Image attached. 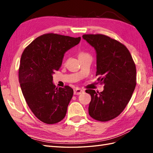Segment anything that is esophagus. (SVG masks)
<instances>
[{"label": "esophagus", "instance_id": "1", "mask_svg": "<svg viewBox=\"0 0 153 153\" xmlns=\"http://www.w3.org/2000/svg\"><path fill=\"white\" fill-rule=\"evenodd\" d=\"M82 93H83V91L82 89H76L74 90V95H80V94H82Z\"/></svg>", "mask_w": 153, "mask_h": 153}]
</instances>
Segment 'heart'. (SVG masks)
I'll use <instances>...</instances> for the list:
<instances>
[{"mask_svg":"<svg viewBox=\"0 0 153 153\" xmlns=\"http://www.w3.org/2000/svg\"><path fill=\"white\" fill-rule=\"evenodd\" d=\"M89 56V54L85 53H83V52H82V53H80L79 54V57H81V56Z\"/></svg>","mask_w":153,"mask_h":153,"instance_id":"heart-1","label":"heart"}]
</instances>
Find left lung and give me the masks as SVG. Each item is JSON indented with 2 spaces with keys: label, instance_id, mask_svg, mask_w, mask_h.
<instances>
[{
  "label": "left lung",
  "instance_id": "1",
  "mask_svg": "<svg viewBox=\"0 0 153 153\" xmlns=\"http://www.w3.org/2000/svg\"><path fill=\"white\" fill-rule=\"evenodd\" d=\"M82 37L95 49L96 76H100L97 80L105 85L102 92L85 91L91 96L89 114L98 121H108L120 115L131 98L136 85L135 64L128 48L119 41L102 34Z\"/></svg>",
  "mask_w": 153,
  "mask_h": 153
}]
</instances>
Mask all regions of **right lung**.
<instances>
[{
    "label": "right lung",
    "instance_id": "1",
    "mask_svg": "<svg viewBox=\"0 0 153 153\" xmlns=\"http://www.w3.org/2000/svg\"><path fill=\"white\" fill-rule=\"evenodd\" d=\"M81 37L47 33L25 48L19 68V82L28 106L37 118L48 124L66 116L74 90L56 87L53 75L60 68L65 53L79 43Z\"/></svg>",
    "mask_w": 153,
    "mask_h": 153
}]
</instances>
